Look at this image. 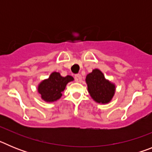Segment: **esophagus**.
Masks as SVG:
<instances>
[{"mask_svg": "<svg viewBox=\"0 0 152 152\" xmlns=\"http://www.w3.org/2000/svg\"><path fill=\"white\" fill-rule=\"evenodd\" d=\"M75 79L77 82H80L81 80H82V77H81V75L80 74H77V75H76L75 76Z\"/></svg>", "mask_w": 152, "mask_h": 152, "instance_id": "esophagus-1", "label": "esophagus"}]
</instances>
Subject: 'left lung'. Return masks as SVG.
<instances>
[{
    "label": "left lung",
    "mask_w": 152,
    "mask_h": 152,
    "mask_svg": "<svg viewBox=\"0 0 152 152\" xmlns=\"http://www.w3.org/2000/svg\"><path fill=\"white\" fill-rule=\"evenodd\" d=\"M86 82L90 95L99 103H107L110 101L115 93V85L106 80L100 70H93L86 77Z\"/></svg>",
    "instance_id": "obj_1"
}]
</instances>
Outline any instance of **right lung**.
Segmentation results:
<instances>
[{"label": "right lung", "instance_id": "right-lung-1", "mask_svg": "<svg viewBox=\"0 0 152 152\" xmlns=\"http://www.w3.org/2000/svg\"><path fill=\"white\" fill-rule=\"evenodd\" d=\"M74 80L70 75L61 77L58 72H53L46 80H42L38 87L42 99L46 102H54L61 96L66 84Z\"/></svg>", "mask_w": 152, "mask_h": 152}]
</instances>
